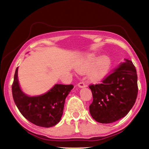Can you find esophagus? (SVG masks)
<instances>
[{
	"label": "esophagus",
	"mask_w": 149,
	"mask_h": 149,
	"mask_svg": "<svg viewBox=\"0 0 149 149\" xmlns=\"http://www.w3.org/2000/svg\"><path fill=\"white\" fill-rule=\"evenodd\" d=\"M78 85V86L79 88H84V87L86 86V85L85 83L84 82H83V81L82 82H79Z\"/></svg>",
	"instance_id": "34e87169"
}]
</instances>
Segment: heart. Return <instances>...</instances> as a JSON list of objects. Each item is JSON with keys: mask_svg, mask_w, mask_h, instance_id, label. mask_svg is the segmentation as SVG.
Listing matches in <instances>:
<instances>
[{"mask_svg": "<svg viewBox=\"0 0 149 149\" xmlns=\"http://www.w3.org/2000/svg\"><path fill=\"white\" fill-rule=\"evenodd\" d=\"M96 57L91 55L86 60L79 63L76 67V71L79 73L84 72L90 70L89 76L92 80H97L104 76L109 68V60L106 56H103L97 60L95 63Z\"/></svg>", "mask_w": 149, "mask_h": 149, "instance_id": "heart-1", "label": "heart"}]
</instances>
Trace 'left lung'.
<instances>
[{
    "mask_svg": "<svg viewBox=\"0 0 149 149\" xmlns=\"http://www.w3.org/2000/svg\"><path fill=\"white\" fill-rule=\"evenodd\" d=\"M93 100L92 118L98 123H112L127 115L136 102L137 74L132 61L125 60L105 76L101 83L90 84Z\"/></svg>",
    "mask_w": 149,
    "mask_h": 149,
    "instance_id": "obj_1",
    "label": "left lung"
}]
</instances>
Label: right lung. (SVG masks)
<instances>
[{"label":"right lung","instance_id":"right-lung-1","mask_svg":"<svg viewBox=\"0 0 149 149\" xmlns=\"http://www.w3.org/2000/svg\"><path fill=\"white\" fill-rule=\"evenodd\" d=\"M18 67L12 85L13 100L20 113L33 124L50 127L59 123L63 112L65 99L73 84H55L43 95L29 97L21 91L17 78Z\"/></svg>","mask_w":149,"mask_h":149}]
</instances>
